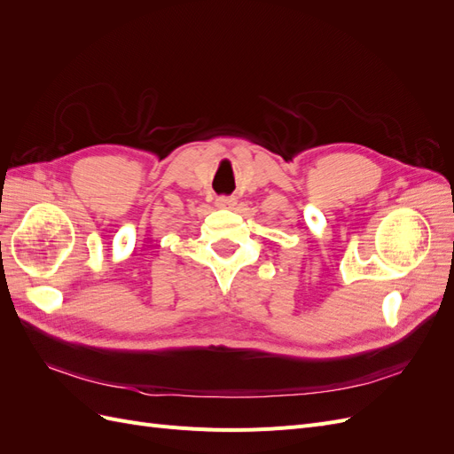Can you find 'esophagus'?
I'll return each mask as SVG.
<instances>
[{
    "label": "esophagus",
    "instance_id": "1",
    "mask_svg": "<svg viewBox=\"0 0 454 454\" xmlns=\"http://www.w3.org/2000/svg\"><path fill=\"white\" fill-rule=\"evenodd\" d=\"M237 199L235 197H217L215 206L217 208H235Z\"/></svg>",
    "mask_w": 454,
    "mask_h": 454
}]
</instances>
